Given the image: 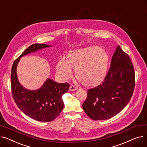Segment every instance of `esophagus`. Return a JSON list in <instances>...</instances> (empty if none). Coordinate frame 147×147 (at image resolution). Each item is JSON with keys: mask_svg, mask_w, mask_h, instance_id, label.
Here are the masks:
<instances>
[{"mask_svg": "<svg viewBox=\"0 0 147 147\" xmlns=\"http://www.w3.org/2000/svg\"><path fill=\"white\" fill-rule=\"evenodd\" d=\"M77 89H78V87H76L74 85H71L70 86H69V90L70 91H74Z\"/></svg>", "mask_w": 147, "mask_h": 147, "instance_id": "obj_1", "label": "esophagus"}]
</instances>
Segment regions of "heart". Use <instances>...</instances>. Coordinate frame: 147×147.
I'll return each mask as SVG.
<instances>
[{
	"label": "heart",
	"mask_w": 147,
	"mask_h": 147,
	"mask_svg": "<svg viewBox=\"0 0 147 147\" xmlns=\"http://www.w3.org/2000/svg\"><path fill=\"white\" fill-rule=\"evenodd\" d=\"M110 63L109 54L97 46H89L69 51L66 60L59 59L56 69L64 79L70 78L71 68L75 69L77 79L83 86L89 88L101 84L106 78Z\"/></svg>",
	"instance_id": "heart-1"
}]
</instances>
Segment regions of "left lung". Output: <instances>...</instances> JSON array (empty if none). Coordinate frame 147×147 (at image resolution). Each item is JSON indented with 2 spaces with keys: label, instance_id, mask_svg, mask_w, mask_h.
I'll return each mask as SVG.
<instances>
[{
  "label": "left lung",
  "instance_id": "1",
  "mask_svg": "<svg viewBox=\"0 0 147 147\" xmlns=\"http://www.w3.org/2000/svg\"><path fill=\"white\" fill-rule=\"evenodd\" d=\"M111 67L102 84L88 90L82 105L84 111L94 120L109 119L129 103L135 88V72L131 59L117 46Z\"/></svg>",
  "mask_w": 147,
  "mask_h": 147
}]
</instances>
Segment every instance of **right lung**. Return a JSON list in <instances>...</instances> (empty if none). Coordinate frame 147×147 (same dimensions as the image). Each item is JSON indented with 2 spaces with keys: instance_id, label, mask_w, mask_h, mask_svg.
<instances>
[{
  "instance_id": "right-lung-1",
  "label": "right lung",
  "mask_w": 147,
  "mask_h": 147,
  "mask_svg": "<svg viewBox=\"0 0 147 147\" xmlns=\"http://www.w3.org/2000/svg\"><path fill=\"white\" fill-rule=\"evenodd\" d=\"M51 47L46 44L35 43L27 48L13 62L11 69V86L14 101L19 109L29 117L46 122L55 119L64 106L62 96L67 92L69 84L59 83L48 79L36 90H28L19 82L17 68L21 57L38 50Z\"/></svg>"
}]
</instances>
